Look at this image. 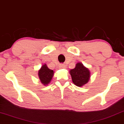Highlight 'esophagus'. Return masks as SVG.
Segmentation results:
<instances>
[{
  "instance_id": "34e87169",
  "label": "esophagus",
  "mask_w": 124,
  "mask_h": 124,
  "mask_svg": "<svg viewBox=\"0 0 124 124\" xmlns=\"http://www.w3.org/2000/svg\"><path fill=\"white\" fill-rule=\"evenodd\" d=\"M59 67H60V68H62V69H64V68H66V65L65 64H59Z\"/></svg>"
}]
</instances>
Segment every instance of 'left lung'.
<instances>
[{"label":"left lung","mask_w":124,"mask_h":124,"mask_svg":"<svg viewBox=\"0 0 124 124\" xmlns=\"http://www.w3.org/2000/svg\"><path fill=\"white\" fill-rule=\"evenodd\" d=\"M70 74L73 83L80 87L88 83L91 76L90 71L81 62L76 64L75 68L70 70Z\"/></svg>","instance_id":"1"}]
</instances>
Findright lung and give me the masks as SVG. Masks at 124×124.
I'll return each instance as SVG.
<instances>
[{"label": "right lung", "instance_id": "1", "mask_svg": "<svg viewBox=\"0 0 124 124\" xmlns=\"http://www.w3.org/2000/svg\"><path fill=\"white\" fill-rule=\"evenodd\" d=\"M54 72L53 70L50 69L46 64H44L41 66V69L39 70L38 75L40 80L42 84L45 85L50 83L53 78Z\"/></svg>", "mask_w": 124, "mask_h": 124}]
</instances>
